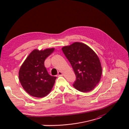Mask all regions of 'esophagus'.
<instances>
[{
	"label": "esophagus",
	"mask_w": 129,
	"mask_h": 129,
	"mask_svg": "<svg viewBox=\"0 0 129 129\" xmlns=\"http://www.w3.org/2000/svg\"><path fill=\"white\" fill-rule=\"evenodd\" d=\"M58 76H61V75H63V73H62L61 72H60V71H59V72H58Z\"/></svg>",
	"instance_id": "1"
}]
</instances>
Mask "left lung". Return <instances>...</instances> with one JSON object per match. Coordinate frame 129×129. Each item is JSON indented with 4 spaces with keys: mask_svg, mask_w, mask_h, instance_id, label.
Segmentation results:
<instances>
[{
    "mask_svg": "<svg viewBox=\"0 0 129 129\" xmlns=\"http://www.w3.org/2000/svg\"><path fill=\"white\" fill-rule=\"evenodd\" d=\"M75 74L73 87L79 91L88 92L99 82L102 68L95 52L83 43L75 42L61 48Z\"/></svg>",
    "mask_w": 129,
    "mask_h": 129,
    "instance_id": "1",
    "label": "left lung"
}]
</instances>
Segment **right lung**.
Returning a JSON list of instances; mask_svg holds the SVG:
<instances>
[{
	"instance_id": "add662e5",
	"label": "right lung",
	"mask_w": 129,
	"mask_h": 129,
	"mask_svg": "<svg viewBox=\"0 0 129 129\" xmlns=\"http://www.w3.org/2000/svg\"><path fill=\"white\" fill-rule=\"evenodd\" d=\"M54 50V48L43 50H33L19 70V80L22 87L33 97L46 96L54 86L56 77L48 74L44 62Z\"/></svg>"
}]
</instances>
